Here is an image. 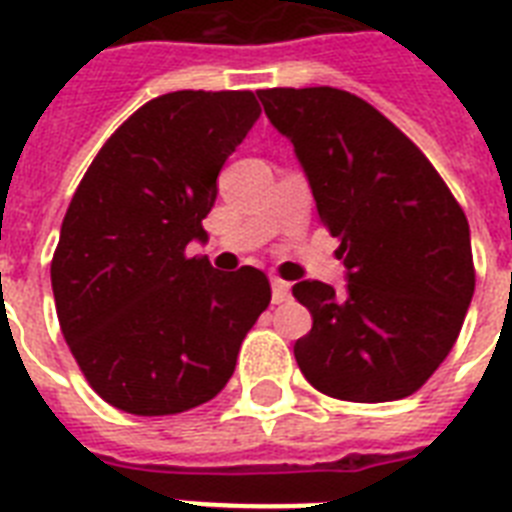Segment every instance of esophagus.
<instances>
[{
  "label": "esophagus",
  "instance_id": "34e87169",
  "mask_svg": "<svg viewBox=\"0 0 512 512\" xmlns=\"http://www.w3.org/2000/svg\"><path fill=\"white\" fill-rule=\"evenodd\" d=\"M271 287H273V303H284L289 300V284L279 276H271Z\"/></svg>",
  "mask_w": 512,
  "mask_h": 512
}]
</instances>
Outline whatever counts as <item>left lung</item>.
<instances>
[{
  "instance_id": "1",
  "label": "left lung",
  "mask_w": 512,
  "mask_h": 512,
  "mask_svg": "<svg viewBox=\"0 0 512 512\" xmlns=\"http://www.w3.org/2000/svg\"><path fill=\"white\" fill-rule=\"evenodd\" d=\"M311 180L348 284L297 281L313 327L295 342L305 380L356 404L417 393L460 337L476 268L468 217L428 156L353 92H257Z\"/></svg>"
}]
</instances>
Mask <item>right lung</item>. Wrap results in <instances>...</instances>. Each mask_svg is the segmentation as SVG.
I'll list each match as a JSON object with an SVG mask.
<instances>
[{"mask_svg": "<svg viewBox=\"0 0 512 512\" xmlns=\"http://www.w3.org/2000/svg\"><path fill=\"white\" fill-rule=\"evenodd\" d=\"M260 116L249 90H180L103 143L68 204L50 263L60 332L84 380L140 417L188 412L225 388L257 316L263 271L188 257L217 175Z\"/></svg>", "mask_w": 512, "mask_h": 512, "instance_id": "1", "label": "right lung"}]
</instances>
